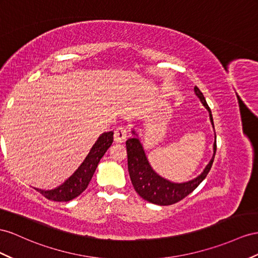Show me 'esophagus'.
I'll use <instances>...</instances> for the list:
<instances>
[{
	"label": "esophagus",
	"mask_w": 258,
	"mask_h": 258,
	"mask_svg": "<svg viewBox=\"0 0 258 258\" xmlns=\"http://www.w3.org/2000/svg\"><path fill=\"white\" fill-rule=\"evenodd\" d=\"M127 137V130L124 127H118L114 131V143L122 144L126 141Z\"/></svg>",
	"instance_id": "34e87169"
}]
</instances>
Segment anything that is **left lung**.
<instances>
[{
	"label": "left lung",
	"mask_w": 258,
	"mask_h": 258,
	"mask_svg": "<svg viewBox=\"0 0 258 258\" xmlns=\"http://www.w3.org/2000/svg\"><path fill=\"white\" fill-rule=\"evenodd\" d=\"M194 91L204 107L207 109L209 113L210 123L214 127L213 115H211V111L206 102V99H205L202 91L198 89L196 86L194 88ZM132 134H133V137L126 141L127 166L130 177L137 194L149 203L160 205V206H167V205H172L180 202L189 193H192L193 190L200 185L204 181L205 177L207 176L211 169V166H213L217 149L216 134L214 143V155L211 157V159L207 166L205 167L203 172L198 176H196L195 179L182 183L171 182L158 174L156 171L151 168L150 163L147 159V156L145 154V150L141 143L140 137H138V134L136 133L135 130L132 131Z\"/></svg>",
	"instance_id": "obj_1"
}]
</instances>
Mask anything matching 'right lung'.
Listing matches in <instances>:
<instances>
[{
    "mask_svg": "<svg viewBox=\"0 0 258 258\" xmlns=\"http://www.w3.org/2000/svg\"><path fill=\"white\" fill-rule=\"evenodd\" d=\"M112 143H113V132L102 133L98 137L83 163L60 186L47 190L37 187H35V189L45 198L54 202H69L74 200L75 197L81 195L87 188L99 161L105 154V151L109 149Z\"/></svg>",
    "mask_w": 258,
    "mask_h": 258,
    "instance_id": "obj_1",
    "label": "right lung"
}]
</instances>
